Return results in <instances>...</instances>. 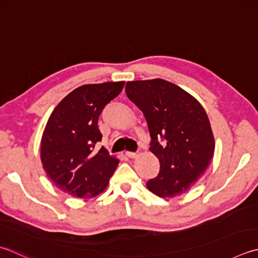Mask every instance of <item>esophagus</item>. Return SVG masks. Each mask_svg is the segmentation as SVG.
<instances>
[{
  "instance_id": "esophagus-1",
  "label": "esophagus",
  "mask_w": 258,
  "mask_h": 258,
  "mask_svg": "<svg viewBox=\"0 0 258 258\" xmlns=\"http://www.w3.org/2000/svg\"><path fill=\"white\" fill-rule=\"evenodd\" d=\"M125 154H126V157H128V158H131V159H134V158L138 157V153L131 152V151H126Z\"/></svg>"
}]
</instances>
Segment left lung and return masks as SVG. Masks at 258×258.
<instances>
[{
    "mask_svg": "<svg viewBox=\"0 0 258 258\" xmlns=\"http://www.w3.org/2000/svg\"><path fill=\"white\" fill-rule=\"evenodd\" d=\"M126 95L145 116L160 162V171L147 182L159 198L186 193L208 169L214 154V135L207 111L180 87L162 79L126 83ZM164 139L163 144L157 140Z\"/></svg>",
    "mask_w": 258,
    "mask_h": 258,
    "instance_id": "left-lung-1",
    "label": "left lung"
}]
</instances>
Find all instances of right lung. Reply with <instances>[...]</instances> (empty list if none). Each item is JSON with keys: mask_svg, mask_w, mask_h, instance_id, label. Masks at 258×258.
Here are the masks:
<instances>
[{"mask_svg": "<svg viewBox=\"0 0 258 258\" xmlns=\"http://www.w3.org/2000/svg\"><path fill=\"white\" fill-rule=\"evenodd\" d=\"M124 84H84L64 97L50 114L41 137L40 160L46 175L64 193L90 199L108 186L119 160L105 148L95 151L102 139L98 118Z\"/></svg>", "mask_w": 258, "mask_h": 258, "instance_id": "obj_1", "label": "right lung"}]
</instances>
